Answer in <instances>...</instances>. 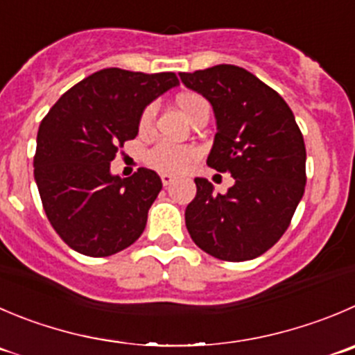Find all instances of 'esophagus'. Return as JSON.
<instances>
[{
	"label": "esophagus",
	"instance_id": "34e87169",
	"mask_svg": "<svg viewBox=\"0 0 355 355\" xmlns=\"http://www.w3.org/2000/svg\"><path fill=\"white\" fill-rule=\"evenodd\" d=\"M160 180H162V184H164V187L167 188V187H171L172 183H174L175 178H174V175H171V174H162Z\"/></svg>",
	"mask_w": 355,
	"mask_h": 355
}]
</instances>
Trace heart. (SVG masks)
Wrapping results in <instances>:
<instances>
[{
	"instance_id": "heart-1",
	"label": "heart",
	"mask_w": 355,
	"mask_h": 355,
	"mask_svg": "<svg viewBox=\"0 0 355 355\" xmlns=\"http://www.w3.org/2000/svg\"><path fill=\"white\" fill-rule=\"evenodd\" d=\"M205 103L204 97L197 96V94H181L178 97V106L183 111L184 116L190 120L193 111L200 107ZM155 113H157V106L150 104L143 110L139 116V130L143 134L150 132L151 125H153ZM198 158V150L195 146H187V144H172V143H158L157 146L151 148L146 155H144V162L150 165L155 171L162 172V174H181V172L188 171L195 160Z\"/></svg>"
}]
</instances>
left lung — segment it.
Segmentation results:
<instances>
[{
    "mask_svg": "<svg viewBox=\"0 0 355 355\" xmlns=\"http://www.w3.org/2000/svg\"><path fill=\"white\" fill-rule=\"evenodd\" d=\"M180 78L214 111L207 165L232 172L235 180L221 195L207 180L195 178L197 195L184 211L188 234L214 258H258L288 230L305 191L306 151L295 114L244 67L218 64L180 73Z\"/></svg>",
    "mask_w": 355,
    "mask_h": 355,
    "instance_id": "obj_1",
    "label": "left lung"
}]
</instances>
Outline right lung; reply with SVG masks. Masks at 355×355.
Here are the masks:
<instances>
[{
	"instance_id": "1",
	"label": "right lung",
	"mask_w": 355,
	"mask_h": 355,
	"mask_svg": "<svg viewBox=\"0 0 355 355\" xmlns=\"http://www.w3.org/2000/svg\"><path fill=\"white\" fill-rule=\"evenodd\" d=\"M178 85L174 73L107 67L67 90L43 118L36 187L53 230L80 254L120 252L146 228L160 178L144 167L120 178L111 174L110 164L118 148L137 136L144 107Z\"/></svg>"
}]
</instances>
